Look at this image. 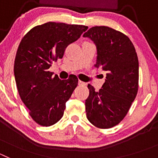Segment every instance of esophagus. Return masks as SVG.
I'll return each mask as SVG.
<instances>
[{
    "label": "esophagus",
    "instance_id": "esophagus-1",
    "mask_svg": "<svg viewBox=\"0 0 158 158\" xmlns=\"http://www.w3.org/2000/svg\"><path fill=\"white\" fill-rule=\"evenodd\" d=\"M78 85H79V86H85V82H83V81H78Z\"/></svg>",
    "mask_w": 158,
    "mask_h": 158
}]
</instances>
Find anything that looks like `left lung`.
Masks as SVG:
<instances>
[{
  "mask_svg": "<svg viewBox=\"0 0 158 158\" xmlns=\"http://www.w3.org/2000/svg\"><path fill=\"white\" fill-rule=\"evenodd\" d=\"M96 46L94 66L106 72L98 92L89 85L86 116L101 129L113 127L126 116L139 89V59L133 43L122 32L106 26H96L83 35Z\"/></svg>",
  "mask_w": 158,
  "mask_h": 158,
  "instance_id": "8db88e82",
  "label": "left lung"
}]
</instances>
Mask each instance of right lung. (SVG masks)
Returning a JSON list of instances; mask_svg holds the SVG:
<instances>
[{
    "label": "right lung",
    "instance_id": "obj_1",
    "mask_svg": "<svg viewBox=\"0 0 158 158\" xmlns=\"http://www.w3.org/2000/svg\"><path fill=\"white\" fill-rule=\"evenodd\" d=\"M87 29L84 25L48 22L31 29L19 43L14 63L16 86L30 115L41 126L61 119L78 82L74 75L62 81L49 68Z\"/></svg>",
    "mask_w": 158,
    "mask_h": 158
}]
</instances>
